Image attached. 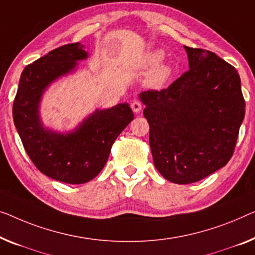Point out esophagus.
Instances as JSON below:
<instances>
[{
  "mask_svg": "<svg viewBox=\"0 0 255 255\" xmlns=\"http://www.w3.org/2000/svg\"><path fill=\"white\" fill-rule=\"evenodd\" d=\"M131 109L135 113H138L140 110H142V103H140V102H138V101H134L131 103Z\"/></svg>",
  "mask_w": 255,
  "mask_h": 255,
  "instance_id": "34e87169",
  "label": "esophagus"
}]
</instances>
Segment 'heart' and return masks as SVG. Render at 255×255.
<instances>
[{
  "label": "heart",
  "mask_w": 255,
  "mask_h": 255,
  "mask_svg": "<svg viewBox=\"0 0 255 255\" xmlns=\"http://www.w3.org/2000/svg\"><path fill=\"white\" fill-rule=\"evenodd\" d=\"M164 57L165 54L162 50L150 51L145 56L144 64L147 67H153L145 79V83L150 88H161L172 75V67L169 65H165V64L159 65V63L164 59Z\"/></svg>",
  "instance_id": "obj_1"
}]
</instances>
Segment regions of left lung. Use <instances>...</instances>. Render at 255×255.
Segmentation results:
<instances>
[{"mask_svg": "<svg viewBox=\"0 0 255 255\" xmlns=\"http://www.w3.org/2000/svg\"><path fill=\"white\" fill-rule=\"evenodd\" d=\"M184 49L190 70L168 88L139 94L153 164L177 184L200 181L227 165L245 116L236 68L212 51Z\"/></svg>", "mask_w": 255, "mask_h": 255, "instance_id": "8db88e82", "label": "left lung"}]
</instances>
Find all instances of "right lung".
Segmentation results:
<instances>
[{
	"label": "right lung",
	"mask_w": 255,
	"mask_h": 255,
	"mask_svg": "<svg viewBox=\"0 0 255 255\" xmlns=\"http://www.w3.org/2000/svg\"><path fill=\"white\" fill-rule=\"evenodd\" d=\"M81 43L54 49L20 75L13 101V123L33 164L44 175L68 184H82L96 177L108 161L112 144L134 119L131 109L121 103L96 110L73 131H52L41 121V98L49 85L73 72L78 60L88 57Z\"/></svg>",
	"instance_id": "1"
}]
</instances>
